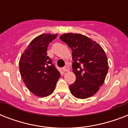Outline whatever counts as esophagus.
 I'll use <instances>...</instances> for the list:
<instances>
[{"instance_id": "obj_1", "label": "esophagus", "mask_w": 128, "mask_h": 128, "mask_svg": "<svg viewBox=\"0 0 128 128\" xmlns=\"http://www.w3.org/2000/svg\"><path fill=\"white\" fill-rule=\"evenodd\" d=\"M62 70H63L64 72H69V71H70V68H69L68 66H65L64 68H63Z\"/></svg>"}]
</instances>
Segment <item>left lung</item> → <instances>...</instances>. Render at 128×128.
<instances>
[{
  "mask_svg": "<svg viewBox=\"0 0 128 128\" xmlns=\"http://www.w3.org/2000/svg\"><path fill=\"white\" fill-rule=\"evenodd\" d=\"M60 39L72 50V71L76 80L69 87L70 92L80 99L91 97L103 85L108 71L104 50L96 41L81 34L66 33Z\"/></svg>",
  "mask_w": 128,
  "mask_h": 128,
  "instance_id": "left-lung-1",
  "label": "left lung"
}]
</instances>
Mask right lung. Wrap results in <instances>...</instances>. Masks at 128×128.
I'll list each match as a JSON object with an SVG mask.
<instances>
[{
    "mask_svg": "<svg viewBox=\"0 0 128 128\" xmlns=\"http://www.w3.org/2000/svg\"><path fill=\"white\" fill-rule=\"evenodd\" d=\"M58 34H42L31 41L19 60L23 82L35 96H48L54 92L60 73L47 56L48 44Z\"/></svg>",
    "mask_w": 128,
    "mask_h": 128,
    "instance_id": "obj_1",
    "label": "right lung"
}]
</instances>
